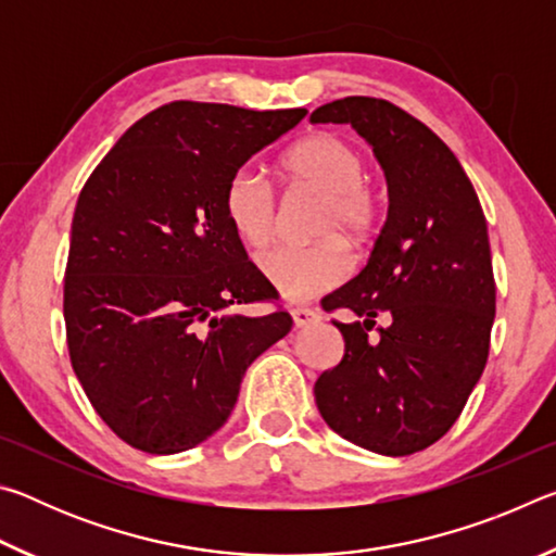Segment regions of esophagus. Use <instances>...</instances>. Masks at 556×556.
Here are the masks:
<instances>
[{"instance_id": "esophagus-1", "label": "esophagus", "mask_w": 556, "mask_h": 556, "mask_svg": "<svg viewBox=\"0 0 556 556\" xmlns=\"http://www.w3.org/2000/svg\"><path fill=\"white\" fill-rule=\"evenodd\" d=\"M291 318H294V326L296 328H306V326H314L318 324V312L316 308H306V306H296V308H289Z\"/></svg>"}]
</instances>
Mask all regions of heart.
Returning a JSON list of instances; mask_svg holds the SVG:
<instances>
[{
    "label": "heart",
    "mask_w": 556,
    "mask_h": 556,
    "mask_svg": "<svg viewBox=\"0 0 556 556\" xmlns=\"http://www.w3.org/2000/svg\"><path fill=\"white\" fill-rule=\"evenodd\" d=\"M285 176L299 188L321 193L312 232L321 238L306 248H279L260 257V269L287 301L324 294L348 275V248L361 250L378 230V199L365 181L363 154L333 131L301 139L281 162ZM225 215L235 235L262 250L275 240L279 208L267 178L242 166L225 184Z\"/></svg>",
    "instance_id": "heart-1"
}]
</instances>
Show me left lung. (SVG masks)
Listing matches in <instances>:
<instances>
[{
    "mask_svg": "<svg viewBox=\"0 0 556 556\" xmlns=\"http://www.w3.org/2000/svg\"><path fill=\"white\" fill-rule=\"evenodd\" d=\"M312 122L368 139L390 195L368 265L321 301L355 321H333L345 353L316 380V407L353 444L409 456L454 427L485 368L495 318L485 215L454 152L392 102L333 100ZM378 315L389 321L380 329Z\"/></svg>",
    "mask_w": 556,
    "mask_h": 556,
    "instance_id": "1",
    "label": "left lung"
}]
</instances>
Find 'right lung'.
I'll return each mask as SVG.
<instances>
[{
  "label": "right lung",
  "mask_w": 556,
  "mask_h": 556,
  "mask_svg": "<svg viewBox=\"0 0 556 556\" xmlns=\"http://www.w3.org/2000/svg\"><path fill=\"white\" fill-rule=\"evenodd\" d=\"M306 117L176 100L135 122L83 186L63 316L71 365L102 421L147 454L213 437L244 370L291 331L230 228L228 178Z\"/></svg>",
  "instance_id": "right-lung-1"
}]
</instances>
